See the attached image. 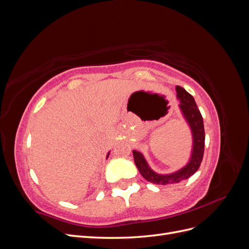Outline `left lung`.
I'll list each match as a JSON object with an SVG mask.
<instances>
[{"label":"left lung","instance_id":"obj_1","mask_svg":"<svg viewBox=\"0 0 249 249\" xmlns=\"http://www.w3.org/2000/svg\"><path fill=\"white\" fill-rule=\"evenodd\" d=\"M176 89L178 92V99H179L180 101L179 108L182 110L184 116L186 117L188 124H189L193 135V152L190 162L185 167L177 172H173L171 175L161 176L149 168L142 154L136 152V150H133L134 161L139 172L141 173V176L146 180H148V182L157 185L178 183L180 180L193 176L200 166L203 152H205V127H203L201 113L196 103H195L193 96L189 92H187L180 86H177Z\"/></svg>","mask_w":249,"mask_h":249}]
</instances>
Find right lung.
Returning a JSON list of instances; mask_svg holds the SVG:
<instances>
[{
    "mask_svg": "<svg viewBox=\"0 0 249 249\" xmlns=\"http://www.w3.org/2000/svg\"><path fill=\"white\" fill-rule=\"evenodd\" d=\"M108 156H109V155H108Z\"/></svg>",
    "mask_w": 249,
    "mask_h": 249,
    "instance_id": "obj_1",
    "label": "right lung"
}]
</instances>
